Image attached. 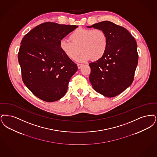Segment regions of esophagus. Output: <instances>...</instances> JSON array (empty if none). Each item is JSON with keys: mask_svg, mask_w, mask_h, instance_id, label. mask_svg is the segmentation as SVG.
<instances>
[{"mask_svg": "<svg viewBox=\"0 0 157 157\" xmlns=\"http://www.w3.org/2000/svg\"><path fill=\"white\" fill-rule=\"evenodd\" d=\"M82 64H79V63L77 64V67H78V68H80L82 67Z\"/></svg>", "mask_w": 157, "mask_h": 157, "instance_id": "esophagus-1", "label": "esophagus"}]
</instances>
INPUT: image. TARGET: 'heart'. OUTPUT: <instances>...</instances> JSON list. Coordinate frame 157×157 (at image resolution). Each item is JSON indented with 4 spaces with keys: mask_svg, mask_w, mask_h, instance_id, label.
I'll list each match as a JSON object with an SVG mask.
<instances>
[{
    "mask_svg": "<svg viewBox=\"0 0 157 157\" xmlns=\"http://www.w3.org/2000/svg\"><path fill=\"white\" fill-rule=\"evenodd\" d=\"M69 39L70 41L61 40L59 46L62 53L70 59L75 60L81 50L82 53L78 61H88L91 59L96 61L102 58L106 52L107 36L101 29H77Z\"/></svg>",
    "mask_w": 157,
    "mask_h": 157,
    "instance_id": "heart-1",
    "label": "heart"
}]
</instances>
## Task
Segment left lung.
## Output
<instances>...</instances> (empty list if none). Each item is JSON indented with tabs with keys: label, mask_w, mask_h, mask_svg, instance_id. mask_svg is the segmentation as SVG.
<instances>
[{
	"label": "left lung",
	"mask_w": 157,
	"mask_h": 157,
	"mask_svg": "<svg viewBox=\"0 0 157 157\" xmlns=\"http://www.w3.org/2000/svg\"><path fill=\"white\" fill-rule=\"evenodd\" d=\"M87 27L102 30L108 39L105 55L89 64L90 82L98 93L107 97H116L134 80L138 60L136 41L126 29L109 21Z\"/></svg>",
	"instance_id": "left-lung-1"
}]
</instances>
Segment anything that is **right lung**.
<instances>
[{
  "label": "right lung",
  "mask_w": 157,
  "mask_h": 157,
  "mask_svg": "<svg viewBox=\"0 0 157 157\" xmlns=\"http://www.w3.org/2000/svg\"><path fill=\"white\" fill-rule=\"evenodd\" d=\"M78 26L46 22L31 30L18 53L22 80L29 90L47 102L57 101L67 91L77 66L64 55L60 42Z\"/></svg>",
  "instance_id": "1"
}]
</instances>
